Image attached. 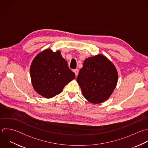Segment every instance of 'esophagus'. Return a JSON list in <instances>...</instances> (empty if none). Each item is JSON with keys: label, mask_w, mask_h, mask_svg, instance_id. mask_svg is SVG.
Listing matches in <instances>:
<instances>
[{"label": "esophagus", "mask_w": 148, "mask_h": 148, "mask_svg": "<svg viewBox=\"0 0 148 148\" xmlns=\"http://www.w3.org/2000/svg\"><path fill=\"white\" fill-rule=\"evenodd\" d=\"M73 72L75 73V75H76V76H77L78 73H79V69H75L73 70Z\"/></svg>", "instance_id": "34e87169"}]
</instances>
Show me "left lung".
<instances>
[{"label":"left lung","instance_id":"obj_1","mask_svg":"<svg viewBox=\"0 0 148 148\" xmlns=\"http://www.w3.org/2000/svg\"><path fill=\"white\" fill-rule=\"evenodd\" d=\"M118 73L105 56L98 54L86 58L77 77L84 98L92 103L106 101L116 87Z\"/></svg>","mask_w":148,"mask_h":148}]
</instances>
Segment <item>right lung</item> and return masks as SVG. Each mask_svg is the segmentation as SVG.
<instances>
[{
  "instance_id": "1",
  "label": "right lung",
  "mask_w": 148,
  "mask_h": 148,
  "mask_svg": "<svg viewBox=\"0 0 148 148\" xmlns=\"http://www.w3.org/2000/svg\"><path fill=\"white\" fill-rule=\"evenodd\" d=\"M30 74L34 90L46 98L60 94L66 84L75 79V73L69 68L61 52H53L49 49L35 57Z\"/></svg>"
}]
</instances>
